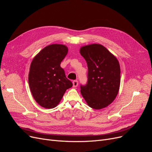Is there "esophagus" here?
<instances>
[{
  "mask_svg": "<svg viewBox=\"0 0 152 152\" xmlns=\"http://www.w3.org/2000/svg\"><path fill=\"white\" fill-rule=\"evenodd\" d=\"M78 84H79V82H78V80H73V87H77Z\"/></svg>",
  "mask_w": 152,
  "mask_h": 152,
  "instance_id": "esophagus-1",
  "label": "esophagus"
}]
</instances>
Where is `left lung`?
Wrapping results in <instances>:
<instances>
[{
	"instance_id": "obj_1",
	"label": "left lung",
	"mask_w": 152,
	"mask_h": 152,
	"mask_svg": "<svg viewBox=\"0 0 152 152\" xmlns=\"http://www.w3.org/2000/svg\"><path fill=\"white\" fill-rule=\"evenodd\" d=\"M87 64V82L80 85V93L92 108L99 110L111 104L118 93L121 68L117 59L101 44L81 48Z\"/></svg>"
}]
</instances>
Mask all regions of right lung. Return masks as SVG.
I'll return each mask as SVG.
<instances>
[{"instance_id": "add662e5", "label": "right lung", "mask_w": 152, "mask_h": 152, "mask_svg": "<svg viewBox=\"0 0 152 152\" xmlns=\"http://www.w3.org/2000/svg\"><path fill=\"white\" fill-rule=\"evenodd\" d=\"M68 53L62 44H52L44 48L31 61L28 83L35 100L45 108L56 107L66 89L72 87L61 62Z\"/></svg>"}]
</instances>
